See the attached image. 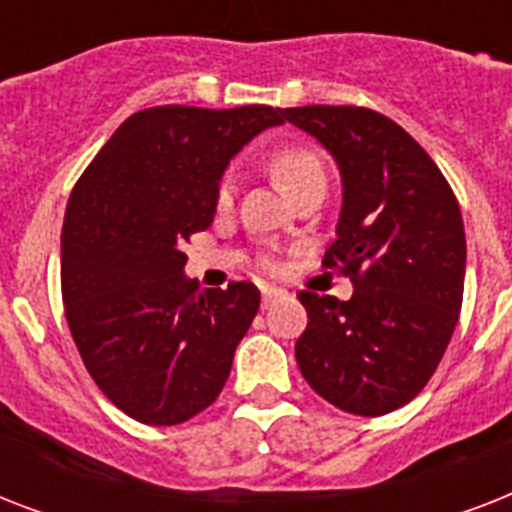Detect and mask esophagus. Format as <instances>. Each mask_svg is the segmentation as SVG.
<instances>
[{
	"mask_svg": "<svg viewBox=\"0 0 512 512\" xmlns=\"http://www.w3.org/2000/svg\"><path fill=\"white\" fill-rule=\"evenodd\" d=\"M281 295H284V292H281V289H276V287H265V289H263V308H268V305L276 303V300H279Z\"/></svg>",
	"mask_w": 512,
	"mask_h": 512,
	"instance_id": "esophagus-1",
	"label": "esophagus"
}]
</instances>
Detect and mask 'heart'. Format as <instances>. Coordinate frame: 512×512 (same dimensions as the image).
Here are the masks:
<instances>
[{
    "mask_svg": "<svg viewBox=\"0 0 512 512\" xmlns=\"http://www.w3.org/2000/svg\"><path fill=\"white\" fill-rule=\"evenodd\" d=\"M271 172L276 177V183L295 196L303 185L308 183H324L327 180V172H324V162L321 156L308 146H287L279 148L276 154L271 156ZM233 193H236V177L225 175L220 180V188H217V201L220 207H228L233 201ZM265 265H271V260H265Z\"/></svg>",
    "mask_w": 512,
    "mask_h": 512,
    "instance_id": "b5f03b06",
    "label": "heart"
}]
</instances>
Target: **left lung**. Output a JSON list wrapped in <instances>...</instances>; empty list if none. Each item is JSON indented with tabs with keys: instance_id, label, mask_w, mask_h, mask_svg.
I'll return each instance as SVG.
<instances>
[{
	"instance_id": "obj_1",
	"label": "left lung",
	"mask_w": 512,
	"mask_h": 512,
	"mask_svg": "<svg viewBox=\"0 0 512 512\" xmlns=\"http://www.w3.org/2000/svg\"><path fill=\"white\" fill-rule=\"evenodd\" d=\"M279 111L340 167L342 209L324 265L353 281L350 300L297 295L308 311L297 366L337 409L380 417L425 388L457 327L468 252L460 204L388 116L358 106Z\"/></svg>"
}]
</instances>
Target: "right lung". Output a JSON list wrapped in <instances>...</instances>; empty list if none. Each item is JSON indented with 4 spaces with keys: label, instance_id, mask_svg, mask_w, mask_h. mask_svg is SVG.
I'll return each instance as SVG.
<instances>
[{
    "label": "right lung",
    "instance_id": "add662e5",
    "mask_svg": "<svg viewBox=\"0 0 512 512\" xmlns=\"http://www.w3.org/2000/svg\"><path fill=\"white\" fill-rule=\"evenodd\" d=\"M279 108L156 106L132 114L79 177L60 236L71 337L132 420L180 425L207 409L260 308L249 281L199 289L185 241L207 231L220 177Z\"/></svg>",
    "mask_w": 512,
    "mask_h": 512
}]
</instances>
